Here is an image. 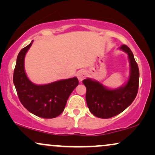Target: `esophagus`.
I'll use <instances>...</instances> for the list:
<instances>
[{
    "instance_id": "1",
    "label": "esophagus",
    "mask_w": 155,
    "mask_h": 155,
    "mask_svg": "<svg viewBox=\"0 0 155 155\" xmlns=\"http://www.w3.org/2000/svg\"><path fill=\"white\" fill-rule=\"evenodd\" d=\"M86 75L87 73L83 70L79 71H78L77 74H76V76H77L78 79H79V81H82V80L86 77Z\"/></svg>"
}]
</instances>
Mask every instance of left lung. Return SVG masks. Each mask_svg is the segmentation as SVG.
Segmentation results:
<instances>
[{
    "instance_id": "left-lung-1",
    "label": "left lung",
    "mask_w": 155,
    "mask_h": 155,
    "mask_svg": "<svg viewBox=\"0 0 155 155\" xmlns=\"http://www.w3.org/2000/svg\"><path fill=\"white\" fill-rule=\"evenodd\" d=\"M128 55L130 74L127 82L114 90L105 87L98 81L86 79L83 84L87 88L86 101L94 116L102 119L111 118L126 109L136 98L138 90L139 70L132 51L126 45L120 47Z\"/></svg>"
}]
</instances>
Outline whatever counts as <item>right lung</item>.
<instances>
[{
  "label": "right lung",
  "instance_id": "add662e5",
  "mask_svg": "<svg viewBox=\"0 0 155 155\" xmlns=\"http://www.w3.org/2000/svg\"><path fill=\"white\" fill-rule=\"evenodd\" d=\"M33 41L19 51L13 81L21 104L28 111L42 118H54L64 111L68 98L79 84V80L74 77L44 85L31 82L25 71L24 61Z\"/></svg>",
  "mask_w": 155,
  "mask_h": 155
}]
</instances>
